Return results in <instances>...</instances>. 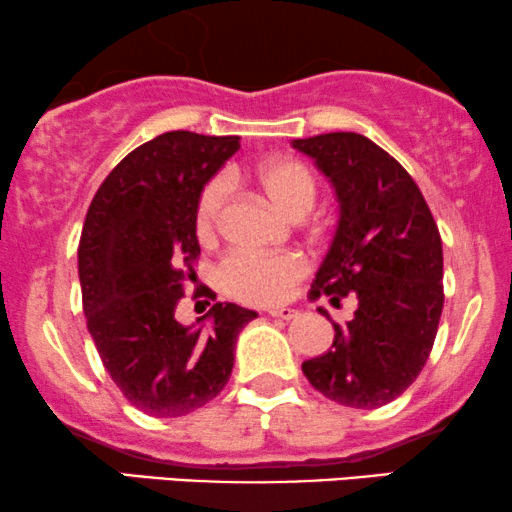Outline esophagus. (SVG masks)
Listing matches in <instances>:
<instances>
[{"instance_id":"34e87169","label":"esophagus","mask_w":512,"mask_h":512,"mask_svg":"<svg viewBox=\"0 0 512 512\" xmlns=\"http://www.w3.org/2000/svg\"><path fill=\"white\" fill-rule=\"evenodd\" d=\"M268 315L270 317H277V320H296L298 317V310H294V308H272V310H268Z\"/></svg>"}]
</instances>
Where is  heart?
Masks as SVG:
<instances>
[{
    "instance_id": "b5f03b06",
    "label": "heart",
    "mask_w": 512,
    "mask_h": 512,
    "mask_svg": "<svg viewBox=\"0 0 512 512\" xmlns=\"http://www.w3.org/2000/svg\"><path fill=\"white\" fill-rule=\"evenodd\" d=\"M251 181L268 195L289 218H303L315 207L317 178L308 164L291 157H275L258 164L251 171ZM225 197H228V181L214 178L204 185L197 199L195 228L202 240H209L221 223ZM305 265L298 256H261L251 251H235L221 263V284L230 296L247 303H277L287 296L298 277L303 275Z\"/></svg>"
}]
</instances>
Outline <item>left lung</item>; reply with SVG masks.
Instances as JSON below:
<instances>
[{"label": "left lung", "instance_id": "left-lung-1", "mask_svg": "<svg viewBox=\"0 0 512 512\" xmlns=\"http://www.w3.org/2000/svg\"><path fill=\"white\" fill-rule=\"evenodd\" d=\"M291 145L315 159L341 207L310 294L334 305L357 298L353 320L331 322L329 353L301 369L343 407H383L416 381L433 350L444 305L440 230L414 178L367 136L336 131Z\"/></svg>", "mask_w": 512, "mask_h": 512}]
</instances>
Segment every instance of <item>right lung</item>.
I'll return each mask as SVG.
<instances>
[{
  "mask_svg": "<svg viewBox=\"0 0 512 512\" xmlns=\"http://www.w3.org/2000/svg\"><path fill=\"white\" fill-rule=\"evenodd\" d=\"M240 150V136L167 131L110 171L79 240L86 327L103 367L138 411L176 418L214 400L235 364L254 310L214 303L185 327L183 282L195 280V211L209 178Z\"/></svg>",
  "mask_w": 512,
  "mask_h": 512,
  "instance_id": "add662e5",
  "label": "right lung"
}]
</instances>
